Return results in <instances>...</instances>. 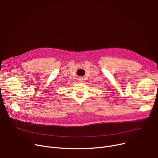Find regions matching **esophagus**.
Segmentation results:
<instances>
[{"label": "esophagus", "mask_w": 158, "mask_h": 158, "mask_svg": "<svg viewBox=\"0 0 158 158\" xmlns=\"http://www.w3.org/2000/svg\"><path fill=\"white\" fill-rule=\"evenodd\" d=\"M82 80H83L82 79L79 78V79H78V82H82Z\"/></svg>", "instance_id": "1"}]
</instances>
